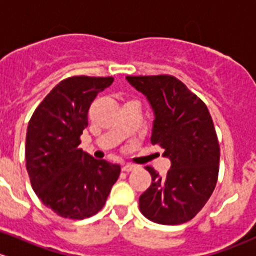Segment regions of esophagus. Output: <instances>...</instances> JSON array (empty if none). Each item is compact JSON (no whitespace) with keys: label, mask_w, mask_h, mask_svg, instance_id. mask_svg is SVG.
<instances>
[{"label":"esophagus","mask_w":256,"mask_h":256,"mask_svg":"<svg viewBox=\"0 0 256 256\" xmlns=\"http://www.w3.org/2000/svg\"><path fill=\"white\" fill-rule=\"evenodd\" d=\"M138 168V166H135V164H130V163H128V164H125V166H122V170L124 172H132V170H135V169Z\"/></svg>","instance_id":"esophagus-1"}]
</instances>
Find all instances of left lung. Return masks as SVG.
Listing matches in <instances>:
<instances>
[{"mask_svg": "<svg viewBox=\"0 0 256 256\" xmlns=\"http://www.w3.org/2000/svg\"><path fill=\"white\" fill-rule=\"evenodd\" d=\"M146 97L152 112L150 142L164 149L170 169L160 176L152 166V184L140 196L139 208L160 225L192 220L217 183L220 146L206 104L173 76L126 77Z\"/></svg>", "mask_w": 256, "mask_h": 256, "instance_id": "obj_1", "label": "left lung"}]
</instances>
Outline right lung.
<instances>
[{"instance_id":"1","label":"right lung","mask_w":256,"mask_h":256,"mask_svg":"<svg viewBox=\"0 0 256 256\" xmlns=\"http://www.w3.org/2000/svg\"><path fill=\"white\" fill-rule=\"evenodd\" d=\"M112 77H70L50 90L31 116L26 169L38 197L66 218L96 214L106 204L121 166L94 159L80 148L88 110Z\"/></svg>"}]
</instances>
